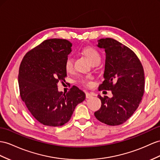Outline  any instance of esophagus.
<instances>
[{"mask_svg": "<svg viewBox=\"0 0 160 160\" xmlns=\"http://www.w3.org/2000/svg\"><path fill=\"white\" fill-rule=\"evenodd\" d=\"M92 97H93L92 94L90 92H86V98H87V99H91V98H92Z\"/></svg>", "mask_w": 160, "mask_h": 160, "instance_id": "34e87169", "label": "esophagus"}]
</instances>
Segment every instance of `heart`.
<instances>
[{"label":"heart","instance_id":"obj_1","mask_svg":"<svg viewBox=\"0 0 160 160\" xmlns=\"http://www.w3.org/2000/svg\"><path fill=\"white\" fill-rule=\"evenodd\" d=\"M82 52L83 55H84L87 57L88 60L91 61L92 63H99L101 61V55L99 51H98L95 48H94L92 47H87L82 50ZM65 69L68 72H71L73 71V60L71 56H68L67 57L66 60L65 61ZM91 78V76H87L83 78H81L79 80V82L83 85L87 86V87H89V86L91 84V81H90Z\"/></svg>","mask_w":160,"mask_h":160}]
</instances>
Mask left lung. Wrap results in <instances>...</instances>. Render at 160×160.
Here are the masks:
<instances>
[{"instance_id": "left-lung-1", "label": "left lung", "mask_w": 160, "mask_h": 160, "mask_svg": "<svg viewBox=\"0 0 160 160\" xmlns=\"http://www.w3.org/2000/svg\"><path fill=\"white\" fill-rule=\"evenodd\" d=\"M97 47L106 53L104 80L99 90L112 91L113 97L99 95L101 107L95 116L105 124L118 126L128 120L141 103L145 90L144 70L137 55L118 41L101 38Z\"/></svg>"}]
</instances>
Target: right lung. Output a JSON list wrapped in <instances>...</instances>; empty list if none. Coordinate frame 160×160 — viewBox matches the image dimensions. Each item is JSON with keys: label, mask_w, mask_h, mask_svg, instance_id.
I'll return each instance as SVG.
<instances>
[{"label": "right lung", "mask_w": 160, "mask_h": 160, "mask_svg": "<svg viewBox=\"0 0 160 160\" xmlns=\"http://www.w3.org/2000/svg\"><path fill=\"white\" fill-rule=\"evenodd\" d=\"M72 44L65 39H48L28 51L19 69L20 96L32 116L45 126H63L70 120L85 93L73 86L67 93L57 84L65 80V61Z\"/></svg>", "instance_id": "obj_1"}]
</instances>
